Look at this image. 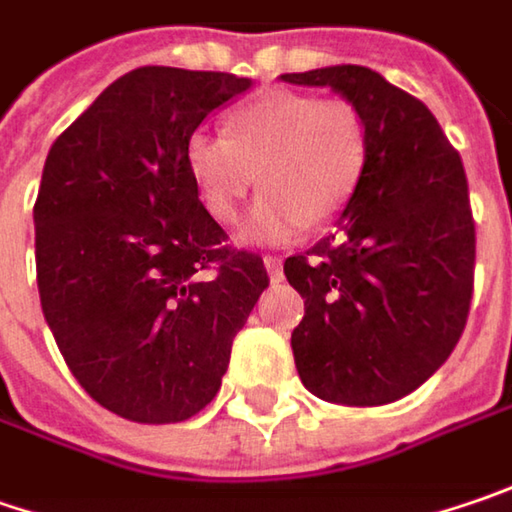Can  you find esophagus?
<instances>
[{"label": "esophagus", "mask_w": 512, "mask_h": 512, "mask_svg": "<svg viewBox=\"0 0 512 512\" xmlns=\"http://www.w3.org/2000/svg\"><path fill=\"white\" fill-rule=\"evenodd\" d=\"M265 268H268L273 282H279V279H282V259H279V256H265Z\"/></svg>", "instance_id": "34e87169"}]
</instances>
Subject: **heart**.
Masks as SVG:
<instances>
[{
    "mask_svg": "<svg viewBox=\"0 0 512 512\" xmlns=\"http://www.w3.org/2000/svg\"><path fill=\"white\" fill-rule=\"evenodd\" d=\"M187 172L207 213L233 221L256 184L265 192L239 227L242 242H291L305 224L334 218L357 190L369 132L345 97L265 91L224 117V135L198 129L187 141Z\"/></svg>",
    "mask_w": 512,
    "mask_h": 512,
    "instance_id": "b5f03b06",
    "label": "heart"
}]
</instances>
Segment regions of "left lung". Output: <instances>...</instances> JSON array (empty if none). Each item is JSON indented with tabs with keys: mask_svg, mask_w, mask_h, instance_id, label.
Instances as JSON below:
<instances>
[{
	"mask_svg": "<svg viewBox=\"0 0 512 512\" xmlns=\"http://www.w3.org/2000/svg\"><path fill=\"white\" fill-rule=\"evenodd\" d=\"M282 80L337 91L369 132L337 233L285 259L305 299L291 334L296 371L328 403L383 406L441 369L467 325L475 221L464 164L421 100L371 68L328 65Z\"/></svg>",
	"mask_w": 512,
	"mask_h": 512,
	"instance_id": "8db88e82",
	"label": "left lung"
}]
</instances>
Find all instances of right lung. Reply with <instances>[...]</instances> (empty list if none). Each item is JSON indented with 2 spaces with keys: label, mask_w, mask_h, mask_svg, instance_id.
Listing matches in <instances>:
<instances>
[{
  "label": "right lung",
  "mask_w": 512,
  "mask_h": 512,
  "mask_svg": "<svg viewBox=\"0 0 512 512\" xmlns=\"http://www.w3.org/2000/svg\"><path fill=\"white\" fill-rule=\"evenodd\" d=\"M253 86L143 65L54 141L34 204L45 322L71 374L135 423H178L221 389L233 337L268 288L198 201L187 141Z\"/></svg>",
  "instance_id": "obj_1"
}]
</instances>
